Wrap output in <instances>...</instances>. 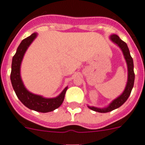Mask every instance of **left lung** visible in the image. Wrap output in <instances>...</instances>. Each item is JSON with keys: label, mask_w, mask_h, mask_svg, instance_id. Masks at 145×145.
<instances>
[{"label": "left lung", "mask_w": 145, "mask_h": 145, "mask_svg": "<svg viewBox=\"0 0 145 145\" xmlns=\"http://www.w3.org/2000/svg\"><path fill=\"white\" fill-rule=\"evenodd\" d=\"M110 40L114 43L117 44L120 47L121 50L123 51V56H124V58L126 59L128 66V81L126 88H125L123 93L121 94L119 97H117L116 99H115L108 107L105 108H95V107L88 106L91 110H94V111L99 112V113H108V112L112 111V110H115V109H116V108L121 106L127 100V99L129 98L130 94H131V89H132L133 87H134V76H135L134 72V63H133L132 58H131V55H130L129 48H128L126 42H123V40H121L118 35H111L110 36Z\"/></svg>", "instance_id": "8db88e82"}]
</instances>
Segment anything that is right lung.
Masks as SVG:
<instances>
[{
  "instance_id": "1",
  "label": "right lung",
  "mask_w": 145,
  "mask_h": 145,
  "mask_svg": "<svg viewBox=\"0 0 145 145\" xmlns=\"http://www.w3.org/2000/svg\"><path fill=\"white\" fill-rule=\"evenodd\" d=\"M36 37L37 34L33 33L29 37L22 40L18 47L12 59L11 81L16 95L26 107L35 111L48 113L61 106L64 100L68 87H66L63 92L55 98H45L40 95H35L29 92L24 87L20 76L21 63L26 50Z\"/></svg>"
}]
</instances>
